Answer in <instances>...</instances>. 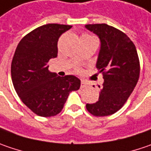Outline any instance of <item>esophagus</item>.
I'll list each match as a JSON object with an SVG mask.
<instances>
[{"label": "esophagus", "mask_w": 151, "mask_h": 151, "mask_svg": "<svg viewBox=\"0 0 151 151\" xmlns=\"http://www.w3.org/2000/svg\"><path fill=\"white\" fill-rule=\"evenodd\" d=\"M87 85H88V83H87L84 82V81H81V84H80V87H81V88H85Z\"/></svg>", "instance_id": "34e87169"}]
</instances>
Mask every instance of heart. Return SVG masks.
<instances>
[{
  "instance_id": "b5f03b06",
  "label": "heart",
  "mask_w": 151,
  "mask_h": 151,
  "mask_svg": "<svg viewBox=\"0 0 151 151\" xmlns=\"http://www.w3.org/2000/svg\"><path fill=\"white\" fill-rule=\"evenodd\" d=\"M83 37H93V36H91V35H83L82 36V38Z\"/></svg>"
}]
</instances>
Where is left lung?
<instances>
[{
	"label": "left lung",
	"mask_w": 151,
	"mask_h": 151,
	"mask_svg": "<svg viewBox=\"0 0 151 151\" xmlns=\"http://www.w3.org/2000/svg\"><path fill=\"white\" fill-rule=\"evenodd\" d=\"M85 28L100 38L96 68L104 78L98 101L87 104L86 108L95 116L114 114L127 101L139 80L140 66L137 50L123 32L112 26L86 24Z\"/></svg>",
	"instance_id": "left-lung-1"
}]
</instances>
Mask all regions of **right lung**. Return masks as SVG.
Instances as JSON below:
<instances>
[{
	"instance_id": "add662e5",
	"label": "right lung",
	"mask_w": 151,
	"mask_h": 151,
	"mask_svg": "<svg viewBox=\"0 0 151 151\" xmlns=\"http://www.w3.org/2000/svg\"><path fill=\"white\" fill-rule=\"evenodd\" d=\"M71 25L49 23L40 26L18 43L12 61V80L22 101L38 116L60 113L69 94L80 88L73 75L60 77L48 70V62L57 56V42Z\"/></svg>"
}]
</instances>
